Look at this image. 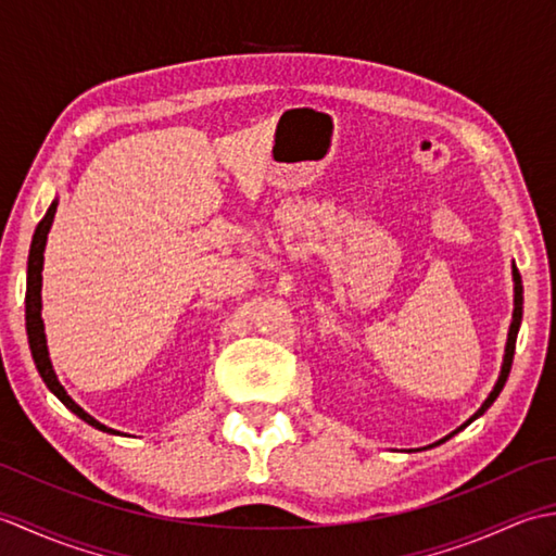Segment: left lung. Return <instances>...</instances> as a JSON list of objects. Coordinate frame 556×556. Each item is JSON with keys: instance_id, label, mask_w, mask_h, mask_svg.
<instances>
[{"instance_id": "8db88e82", "label": "left lung", "mask_w": 556, "mask_h": 556, "mask_svg": "<svg viewBox=\"0 0 556 556\" xmlns=\"http://www.w3.org/2000/svg\"><path fill=\"white\" fill-rule=\"evenodd\" d=\"M521 317H523V285H521V275H518V269H516V265H514V320H511V327H509V339H506V349H504V363H502V372H500V380H497V384H494V389L490 392V396L485 399V404H482L478 410H476V416H470L464 425H460L458 430H464L466 425H470L473 422L476 418H480L482 413H485L492 404H494V399L500 396V392L504 389V384H506V377H509V372H511V363H514V351H516V337H518V327H521ZM458 430H454L452 434H456ZM452 434H446L444 440H448V437ZM444 440H440V442H434V444H442Z\"/></svg>"}]
</instances>
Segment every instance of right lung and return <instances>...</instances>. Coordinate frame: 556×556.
I'll return each mask as SVG.
<instances>
[{
    "instance_id": "obj_1",
    "label": "right lung",
    "mask_w": 556,
    "mask_h": 556,
    "mask_svg": "<svg viewBox=\"0 0 556 556\" xmlns=\"http://www.w3.org/2000/svg\"><path fill=\"white\" fill-rule=\"evenodd\" d=\"M54 212H56V200L47 210V215L40 219L38 229L33 233V243H30V255H28V289H26V329H28V344H30V353H33V361H35V368H38L42 382L47 384V389L62 401V404L71 410L76 413L80 420H86L92 428H98L102 432H116L108 425H102L100 420H96L90 416V413L83 410L74 399L66 394V389L62 387V382L56 380V372L52 368V361H50V351H47V339H45V325H42V296H40V289H42V263H45V243H47V233H50V227L54 222ZM119 434V432H116Z\"/></svg>"
}]
</instances>
